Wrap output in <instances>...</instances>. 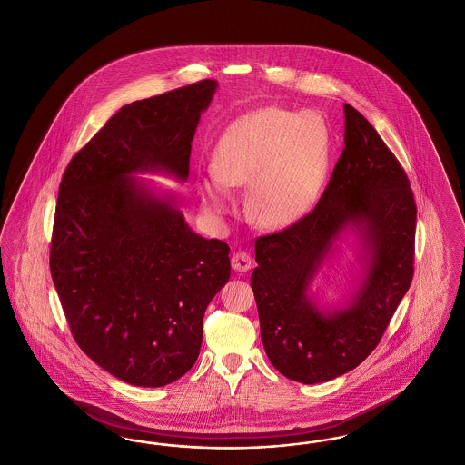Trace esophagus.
<instances>
[{"mask_svg": "<svg viewBox=\"0 0 465 465\" xmlns=\"http://www.w3.org/2000/svg\"><path fill=\"white\" fill-rule=\"evenodd\" d=\"M251 266H252V260H251V256L247 252L239 251V252H235L232 256V268L235 272H247Z\"/></svg>", "mask_w": 465, "mask_h": 465, "instance_id": "34e87169", "label": "esophagus"}]
</instances>
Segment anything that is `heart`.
<instances>
[{
    "label": "heart",
    "mask_w": 465,
    "mask_h": 465,
    "mask_svg": "<svg viewBox=\"0 0 465 465\" xmlns=\"http://www.w3.org/2000/svg\"><path fill=\"white\" fill-rule=\"evenodd\" d=\"M332 136L316 112L268 107L224 131L213 152V174L199 182L205 214L235 207L232 188L249 186L247 211L268 228L299 222L316 204L331 169Z\"/></svg>",
    "instance_id": "b5f03b06"
}]
</instances>
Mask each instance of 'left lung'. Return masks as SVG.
<instances>
[{"mask_svg": "<svg viewBox=\"0 0 465 465\" xmlns=\"http://www.w3.org/2000/svg\"><path fill=\"white\" fill-rule=\"evenodd\" d=\"M417 207L407 173L371 123L344 105V150L315 209L256 241L251 287L272 365L302 384L356 369L375 350L413 277ZM351 227L362 245L348 303L325 309L309 287Z\"/></svg>", "mask_w": 465, "mask_h": 465, "instance_id": "1", "label": "left lung"}]
</instances>
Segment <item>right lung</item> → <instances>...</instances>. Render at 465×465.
I'll use <instances>...</instances> for the list:
<instances>
[{"label": "right lung", "mask_w": 465, "mask_h": 465, "mask_svg": "<svg viewBox=\"0 0 465 465\" xmlns=\"http://www.w3.org/2000/svg\"><path fill=\"white\" fill-rule=\"evenodd\" d=\"M218 83L133 102L62 176L50 272L79 348L114 377L161 388L185 375L211 299L230 279V247L192 232L174 195L138 173L188 178L192 140Z\"/></svg>", "instance_id": "obj_1"}]
</instances>
